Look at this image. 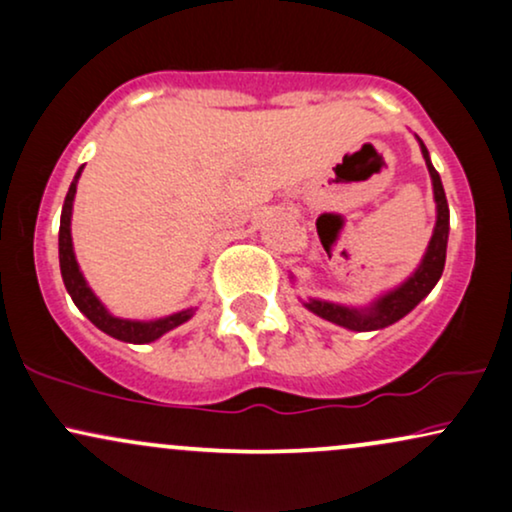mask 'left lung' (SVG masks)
<instances>
[{"label":"left lung","mask_w":512,"mask_h":512,"mask_svg":"<svg viewBox=\"0 0 512 512\" xmlns=\"http://www.w3.org/2000/svg\"><path fill=\"white\" fill-rule=\"evenodd\" d=\"M420 143L422 157L427 162L429 176H432V188H434V202H436V224L432 240H429L427 250H424L422 262L417 264V269L405 279L400 286L391 288V291L381 293L379 298H374L367 307H348L329 303V300L310 298L305 300V307L310 312H315L317 317L326 319V322L343 326L350 331H379L386 326L396 324L398 319H403L408 312L415 310L417 305L432 293V288L439 283L443 274V264H446V248H448V231H451V214H448V202L446 193H443V183L439 171L434 169L432 159H429V150L424 143Z\"/></svg>","instance_id":"1"}]
</instances>
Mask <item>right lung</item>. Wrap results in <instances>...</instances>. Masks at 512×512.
<instances>
[{
  "label": "right lung",
  "mask_w": 512,
  "mask_h": 512,
  "mask_svg": "<svg viewBox=\"0 0 512 512\" xmlns=\"http://www.w3.org/2000/svg\"><path fill=\"white\" fill-rule=\"evenodd\" d=\"M83 174V166L73 176L69 193H66L64 207H61V221H59V267H61V279H64L66 291H69L71 300L76 307L83 312L85 317L90 319L97 329L104 331L107 336L119 338L123 343H152L164 334H169L176 326L186 324L190 317L195 315V307H186V310L174 312L169 317L150 319V322H143V319H123L114 317L107 307L102 305V300L97 298L95 291L88 286L83 272H80L76 252H73V238H71V214H73V197H76V186L78 178Z\"/></svg>",
  "instance_id": "obj_1"
}]
</instances>
